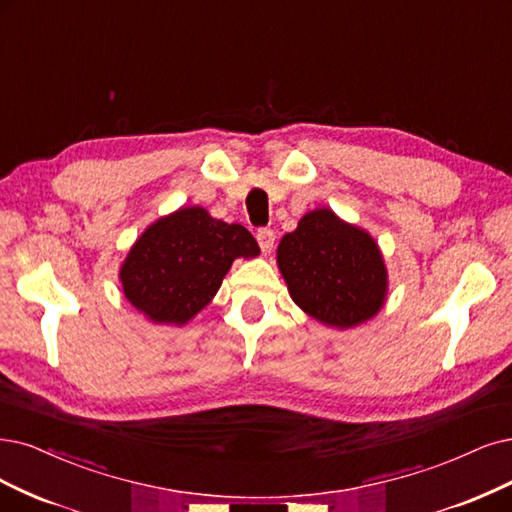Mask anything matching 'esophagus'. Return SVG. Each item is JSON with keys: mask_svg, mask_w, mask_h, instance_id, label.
Segmentation results:
<instances>
[{"mask_svg": "<svg viewBox=\"0 0 512 512\" xmlns=\"http://www.w3.org/2000/svg\"><path fill=\"white\" fill-rule=\"evenodd\" d=\"M274 240H276V236L270 227H261V230H257V242L261 246V251L266 255L274 249Z\"/></svg>", "mask_w": 512, "mask_h": 512, "instance_id": "obj_1", "label": "esophagus"}]
</instances>
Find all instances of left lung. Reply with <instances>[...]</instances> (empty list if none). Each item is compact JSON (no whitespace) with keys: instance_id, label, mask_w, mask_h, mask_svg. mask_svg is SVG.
<instances>
[{"instance_id":"1","label":"left lung","mask_w":512,"mask_h":512,"mask_svg":"<svg viewBox=\"0 0 512 512\" xmlns=\"http://www.w3.org/2000/svg\"><path fill=\"white\" fill-rule=\"evenodd\" d=\"M278 270L295 304L318 323L350 329L382 310L388 272L369 232L316 208L282 236Z\"/></svg>"}]
</instances>
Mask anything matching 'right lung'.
Returning a JSON list of instances; mask_svg holds the SVG:
<instances>
[{"label": "right lung", "mask_w": 512, "mask_h": 512, "mask_svg": "<svg viewBox=\"0 0 512 512\" xmlns=\"http://www.w3.org/2000/svg\"><path fill=\"white\" fill-rule=\"evenodd\" d=\"M257 255L259 244L244 225L183 206L132 244L120 268L124 297L151 323L179 327L211 304L234 259Z\"/></svg>", "instance_id": "right-lung-1"}]
</instances>
